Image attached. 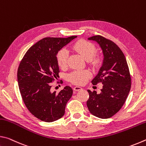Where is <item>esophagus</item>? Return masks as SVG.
<instances>
[{"mask_svg": "<svg viewBox=\"0 0 146 146\" xmlns=\"http://www.w3.org/2000/svg\"><path fill=\"white\" fill-rule=\"evenodd\" d=\"M82 88L81 87H79V86H75V87L73 88V90L75 91H78L82 90Z\"/></svg>", "mask_w": 146, "mask_h": 146, "instance_id": "1", "label": "esophagus"}]
</instances>
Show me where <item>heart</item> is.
<instances>
[{"instance_id":"heart-1","label":"heart","mask_w":146,"mask_h":146,"mask_svg":"<svg viewBox=\"0 0 146 146\" xmlns=\"http://www.w3.org/2000/svg\"><path fill=\"white\" fill-rule=\"evenodd\" d=\"M73 49L84 58L88 60V62L91 65L96 66L99 62V58L95 55V46L90 42L84 40H78L73 45ZM68 56V51L66 48H62L58 51L56 54V60L60 68H64L67 65ZM90 77L91 73L86 70L74 71L68 76V80L76 85L84 84Z\"/></svg>"}]
</instances>
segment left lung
<instances>
[{
  "label": "left lung",
  "instance_id": "obj_1",
  "mask_svg": "<svg viewBox=\"0 0 146 146\" xmlns=\"http://www.w3.org/2000/svg\"><path fill=\"white\" fill-rule=\"evenodd\" d=\"M97 42L102 49L104 60L97 76L91 82L103 84L100 93L88 90L90 97L87 106L93 115L109 118L115 115L125 103L131 82L126 59L122 50L113 41L100 35L88 38Z\"/></svg>",
  "mask_w": 146,
  "mask_h": 146
}]
</instances>
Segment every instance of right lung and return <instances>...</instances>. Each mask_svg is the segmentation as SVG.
I'll use <instances>...</instances> for the list:
<instances>
[{"mask_svg": "<svg viewBox=\"0 0 146 146\" xmlns=\"http://www.w3.org/2000/svg\"><path fill=\"white\" fill-rule=\"evenodd\" d=\"M76 37L44 38L27 51L20 62L17 80L24 103L32 115L44 122L62 117L73 95L70 86L58 93L51 92V83L58 76L56 54Z\"/></svg>", "mask_w": 146, "mask_h": 146, "instance_id": "obj_1", "label": "right lung"}]
</instances>
